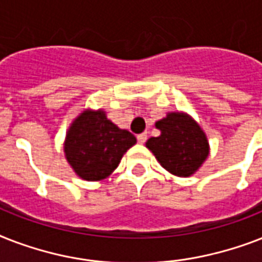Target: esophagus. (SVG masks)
Segmentation results:
<instances>
[{
  "label": "esophagus",
  "mask_w": 262,
  "mask_h": 262,
  "mask_svg": "<svg viewBox=\"0 0 262 262\" xmlns=\"http://www.w3.org/2000/svg\"><path fill=\"white\" fill-rule=\"evenodd\" d=\"M137 141H139L140 144L145 143V141H147V133H141V135L137 136Z\"/></svg>",
  "instance_id": "34e87169"
}]
</instances>
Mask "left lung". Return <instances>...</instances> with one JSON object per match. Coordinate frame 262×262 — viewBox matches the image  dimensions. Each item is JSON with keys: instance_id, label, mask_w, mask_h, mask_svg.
I'll return each instance as SVG.
<instances>
[{"instance_id": "left-lung-1", "label": "left lung", "mask_w": 262, "mask_h": 262, "mask_svg": "<svg viewBox=\"0 0 262 262\" xmlns=\"http://www.w3.org/2000/svg\"><path fill=\"white\" fill-rule=\"evenodd\" d=\"M160 136L151 137L147 148L162 167L177 177H190L209 154L207 136L200 125L185 113H168L155 123Z\"/></svg>"}]
</instances>
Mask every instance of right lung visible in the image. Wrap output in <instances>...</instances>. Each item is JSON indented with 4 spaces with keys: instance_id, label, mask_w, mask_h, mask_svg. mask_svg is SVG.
<instances>
[{
    "instance_id": "right-lung-1",
    "label": "right lung",
    "mask_w": 262,
    "mask_h": 262,
    "mask_svg": "<svg viewBox=\"0 0 262 262\" xmlns=\"http://www.w3.org/2000/svg\"><path fill=\"white\" fill-rule=\"evenodd\" d=\"M135 144V136L107 119L104 111L85 110L72 122L63 152L80 178L100 181L118 167L123 154Z\"/></svg>"
}]
</instances>
